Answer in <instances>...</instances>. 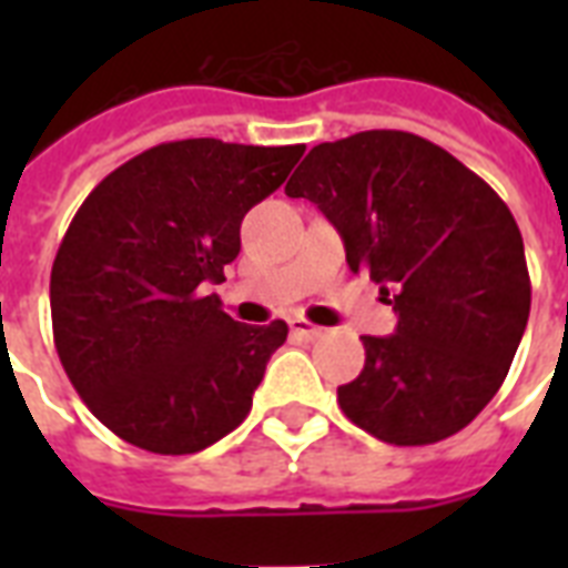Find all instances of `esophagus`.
<instances>
[{
	"label": "esophagus",
	"mask_w": 568,
	"mask_h": 568,
	"mask_svg": "<svg viewBox=\"0 0 568 568\" xmlns=\"http://www.w3.org/2000/svg\"><path fill=\"white\" fill-rule=\"evenodd\" d=\"M288 327H292L294 336L306 338V342H315V338L324 336V327H318V324H310L306 318H292L288 321Z\"/></svg>",
	"instance_id": "obj_1"
}]
</instances>
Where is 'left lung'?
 <instances>
[{
	"label": "left lung",
	"instance_id": "left-lung-1",
	"mask_svg": "<svg viewBox=\"0 0 568 568\" xmlns=\"http://www.w3.org/2000/svg\"><path fill=\"white\" fill-rule=\"evenodd\" d=\"M324 212L347 265L392 292V336H363L342 413L388 445L463 430L501 388L528 327L530 276L510 209L442 146L397 129L312 146L285 185Z\"/></svg>",
	"mask_w": 568,
	"mask_h": 568
}]
</instances>
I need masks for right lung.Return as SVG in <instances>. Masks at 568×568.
Returning <instances> with one entry per match:
<instances>
[{"label":"right lung","mask_w":568,"mask_h":568,"mask_svg":"<svg viewBox=\"0 0 568 568\" xmlns=\"http://www.w3.org/2000/svg\"><path fill=\"white\" fill-rule=\"evenodd\" d=\"M303 150L159 144L75 212L52 262V336L88 409L129 445L196 454L247 418L288 327L239 324L205 288L223 283L244 214L283 185Z\"/></svg>","instance_id":"right-lung-1"}]
</instances>
